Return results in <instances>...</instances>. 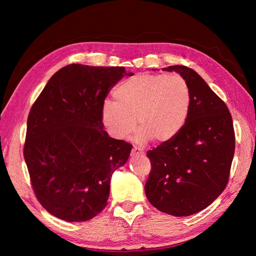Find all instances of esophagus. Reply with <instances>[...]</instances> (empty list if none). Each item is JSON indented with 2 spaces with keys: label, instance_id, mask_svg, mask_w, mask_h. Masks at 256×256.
<instances>
[{
  "label": "esophagus",
  "instance_id": "1",
  "mask_svg": "<svg viewBox=\"0 0 256 256\" xmlns=\"http://www.w3.org/2000/svg\"><path fill=\"white\" fill-rule=\"evenodd\" d=\"M144 150H142L141 148H138V146H134V148L132 149V152H131V154L133 156H141V154H144Z\"/></svg>",
  "mask_w": 256,
  "mask_h": 256
}]
</instances>
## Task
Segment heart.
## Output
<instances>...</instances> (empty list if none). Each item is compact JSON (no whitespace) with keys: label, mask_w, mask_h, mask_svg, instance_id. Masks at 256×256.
Returning a JSON list of instances; mask_svg holds the SVG:
<instances>
[{"label":"heart","mask_w":256,"mask_h":256,"mask_svg":"<svg viewBox=\"0 0 256 256\" xmlns=\"http://www.w3.org/2000/svg\"><path fill=\"white\" fill-rule=\"evenodd\" d=\"M106 100L102 120L112 136L126 138L138 126L136 140L164 144L178 134L190 110L188 84L180 76L142 73L124 80Z\"/></svg>","instance_id":"b5f03b06"}]
</instances>
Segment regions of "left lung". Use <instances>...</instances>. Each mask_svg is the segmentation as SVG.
Here are the masks:
<instances>
[{
  "mask_svg": "<svg viewBox=\"0 0 256 256\" xmlns=\"http://www.w3.org/2000/svg\"><path fill=\"white\" fill-rule=\"evenodd\" d=\"M188 84L190 110L182 131L149 150L151 172L144 190L159 211L186 216L206 209L226 188L235 152L228 107L198 73L184 66L164 68Z\"/></svg>",
  "mask_w": 256,
  "mask_h": 256,
  "instance_id": "left-lung-1",
  "label": "left lung"
}]
</instances>
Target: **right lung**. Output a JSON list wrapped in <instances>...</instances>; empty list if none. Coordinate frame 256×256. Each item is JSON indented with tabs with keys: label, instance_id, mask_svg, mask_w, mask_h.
I'll return each mask as SVG.
<instances>
[{
	"label": "right lung",
	"instance_id": "1",
	"mask_svg": "<svg viewBox=\"0 0 256 256\" xmlns=\"http://www.w3.org/2000/svg\"><path fill=\"white\" fill-rule=\"evenodd\" d=\"M123 66L70 64L50 78L27 120L24 157L44 209L68 222L92 219L107 206L112 172L132 144L104 131L102 107Z\"/></svg>",
	"mask_w": 256,
	"mask_h": 256
}]
</instances>
